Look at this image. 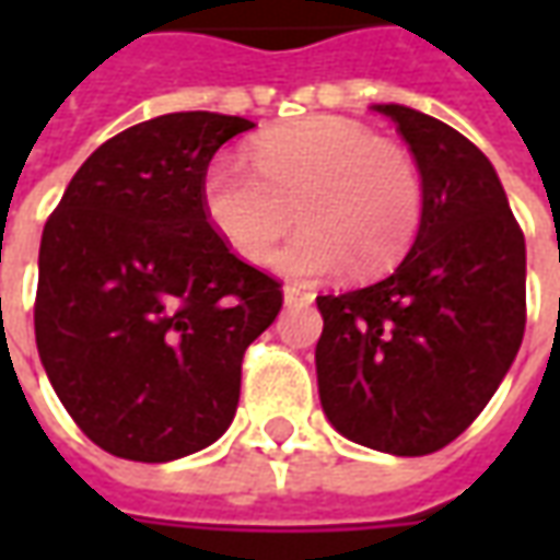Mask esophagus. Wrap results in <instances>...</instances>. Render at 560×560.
<instances>
[{
  "label": "esophagus",
  "instance_id": "obj_1",
  "mask_svg": "<svg viewBox=\"0 0 560 560\" xmlns=\"http://www.w3.org/2000/svg\"><path fill=\"white\" fill-rule=\"evenodd\" d=\"M315 300V293L303 291V288H296V284H288L284 288V303L288 305H308Z\"/></svg>",
  "mask_w": 560,
  "mask_h": 560
}]
</instances>
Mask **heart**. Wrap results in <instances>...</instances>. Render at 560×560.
<instances>
[{
  "label": "heart",
  "mask_w": 560,
  "mask_h": 560,
  "mask_svg": "<svg viewBox=\"0 0 560 560\" xmlns=\"http://www.w3.org/2000/svg\"><path fill=\"white\" fill-rule=\"evenodd\" d=\"M243 161H209L200 203L209 228L245 264H264L296 221L305 228L276 255L291 279L351 267L369 279L396 267L422 221V176L411 149L345 116H305L257 135Z\"/></svg>",
  "instance_id": "heart-1"
}]
</instances>
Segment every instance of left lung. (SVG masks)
Wrapping results in <instances>:
<instances>
[{
  "mask_svg": "<svg viewBox=\"0 0 560 560\" xmlns=\"http://www.w3.org/2000/svg\"><path fill=\"white\" fill-rule=\"evenodd\" d=\"M411 147L422 221L393 276L317 296V389L345 438L393 456L444 450L489 405L525 336V233L465 135L377 104Z\"/></svg>",
  "mask_w": 560,
  "mask_h": 560,
  "instance_id": "obj_1",
  "label": "left lung"
}]
</instances>
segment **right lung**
I'll use <instances>...</instances> for the list:
<instances>
[{
  "label": "right lung",
  "instance_id": "1",
  "mask_svg": "<svg viewBox=\"0 0 560 560\" xmlns=\"http://www.w3.org/2000/svg\"><path fill=\"white\" fill-rule=\"evenodd\" d=\"M255 122L164 114L92 152L44 224L35 341L92 444L171 462L219 441L245 348L281 312V281L209 228V161Z\"/></svg>",
  "mask_w": 560,
  "mask_h": 560
}]
</instances>
